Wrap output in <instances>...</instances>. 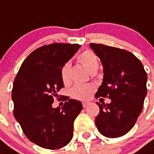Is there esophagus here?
Here are the masks:
<instances>
[{
  "label": "esophagus",
  "instance_id": "obj_1",
  "mask_svg": "<svg viewBox=\"0 0 154 154\" xmlns=\"http://www.w3.org/2000/svg\"><path fill=\"white\" fill-rule=\"evenodd\" d=\"M90 104V103H88V102H84L83 103V107H88V105Z\"/></svg>",
  "mask_w": 154,
  "mask_h": 154
}]
</instances>
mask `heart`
Instances as JSON below:
<instances>
[{"label": "heart", "mask_w": 154, "mask_h": 154, "mask_svg": "<svg viewBox=\"0 0 154 154\" xmlns=\"http://www.w3.org/2000/svg\"><path fill=\"white\" fill-rule=\"evenodd\" d=\"M77 59L83 65L88 72H91L95 69L98 68V59L95 54L91 51H85L81 53ZM69 72H70V63L66 62L61 69V77L64 83H67L69 80ZM94 87L91 85L85 84H76L70 90V95L73 98L86 100L91 97Z\"/></svg>", "instance_id": "1"}]
</instances>
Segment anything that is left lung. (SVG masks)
<instances>
[{"label":"left lung","mask_w":154,"mask_h":154,"mask_svg":"<svg viewBox=\"0 0 154 154\" xmlns=\"http://www.w3.org/2000/svg\"><path fill=\"white\" fill-rule=\"evenodd\" d=\"M103 65V82L96 97H109L100 104L95 119L97 129L107 138H119L134 126L147 93V74L138 58L131 52L103 44H89Z\"/></svg>","instance_id":"obj_1"}]
</instances>
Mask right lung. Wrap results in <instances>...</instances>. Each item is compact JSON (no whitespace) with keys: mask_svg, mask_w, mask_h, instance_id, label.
Returning a JSON list of instances; mask_svg holds the SVG:
<instances>
[{"mask_svg":"<svg viewBox=\"0 0 154 154\" xmlns=\"http://www.w3.org/2000/svg\"><path fill=\"white\" fill-rule=\"evenodd\" d=\"M81 45L52 43L27 56L15 78L12 91L14 116L28 139L49 149L62 148L73 135V122L82 110L69 99L54 108V97L64 87L61 69Z\"/></svg>","mask_w":154,"mask_h":154,"instance_id":"1","label":"right lung"}]
</instances>
